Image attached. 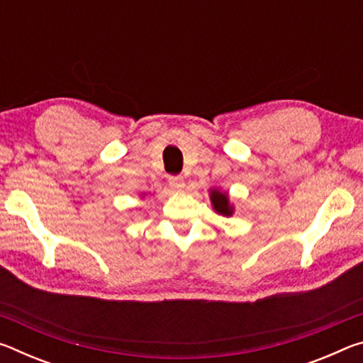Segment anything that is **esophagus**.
Segmentation results:
<instances>
[{"label":"esophagus","mask_w":363,"mask_h":363,"mask_svg":"<svg viewBox=\"0 0 363 363\" xmlns=\"http://www.w3.org/2000/svg\"><path fill=\"white\" fill-rule=\"evenodd\" d=\"M168 184H169V187L173 189V190H181V189H184V179H182L181 176H171Z\"/></svg>","instance_id":"obj_1"}]
</instances>
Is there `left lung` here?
I'll return each instance as SVG.
<instances>
[{
	"label": "left lung",
	"mask_w": 363,
	"mask_h": 363,
	"mask_svg": "<svg viewBox=\"0 0 363 363\" xmlns=\"http://www.w3.org/2000/svg\"><path fill=\"white\" fill-rule=\"evenodd\" d=\"M210 200H211V206L213 210L216 211L220 216H227L230 218L235 213V206L230 201L229 194L225 190H220L218 187H211L210 189Z\"/></svg>",
	"instance_id": "left-lung-1"
}]
</instances>
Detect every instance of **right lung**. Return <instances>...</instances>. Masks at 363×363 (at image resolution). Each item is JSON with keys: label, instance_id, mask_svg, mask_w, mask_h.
<instances>
[{"label": "right lung", "instance_id": "add662e5", "mask_svg": "<svg viewBox=\"0 0 363 363\" xmlns=\"http://www.w3.org/2000/svg\"><path fill=\"white\" fill-rule=\"evenodd\" d=\"M143 195H145V194H143Z\"/></svg>", "mask_w": 363, "mask_h": 363}]
</instances>
